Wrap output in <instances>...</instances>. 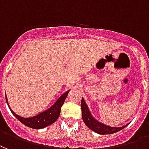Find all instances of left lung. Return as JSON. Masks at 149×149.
<instances>
[{
	"label": "left lung",
	"mask_w": 149,
	"mask_h": 149,
	"mask_svg": "<svg viewBox=\"0 0 149 149\" xmlns=\"http://www.w3.org/2000/svg\"><path fill=\"white\" fill-rule=\"evenodd\" d=\"M81 109H82V120L84 121V123L87 125L91 130H93L94 132H97L98 134H102V135H105V134H112L117 132L120 130H123L124 128L127 125L122 127H118V128H115V127H110L108 125H106L104 124L101 123L97 120H95L92 115L90 113V110L88 109L87 106L86 104L85 101L83 98H82V102H81Z\"/></svg>",
	"instance_id": "8db88e82"
}]
</instances>
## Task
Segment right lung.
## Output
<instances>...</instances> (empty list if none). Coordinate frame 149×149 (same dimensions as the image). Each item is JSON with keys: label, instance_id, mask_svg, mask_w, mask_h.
Masks as SVG:
<instances>
[{"label": "right lung", "instance_id": "obj_1", "mask_svg": "<svg viewBox=\"0 0 149 149\" xmlns=\"http://www.w3.org/2000/svg\"><path fill=\"white\" fill-rule=\"evenodd\" d=\"M69 91H68L66 93H64L61 97L56 101V102L51 108L47 109L46 111L43 112V113H41L40 114L36 115L35 117H32V118H21V117H19V115L15 113L10 108L9 109H10L11 112L13 113V114L21 123L25 125L26 126L30 127V128H32V129H36V130L43 129V128H45V127L48 126L50 125L53 124L55 120L58 119V117H59V114H60L61 107L63 105L64 101L66 99V97H67ZM6 102H7V97H6Z\"/></svg>", "mask_w": 149, "mask_h": 149}]
</instances>
